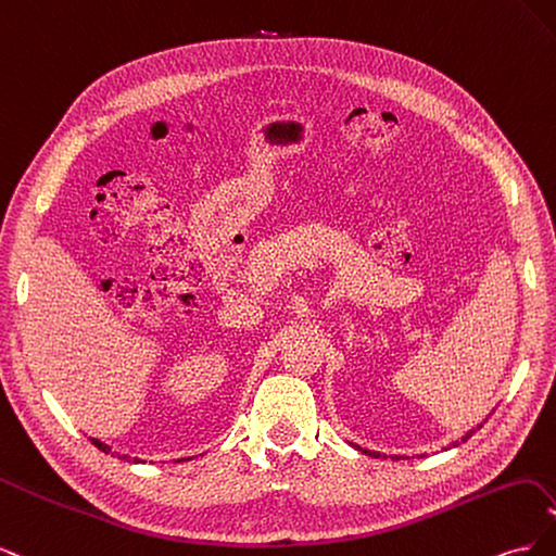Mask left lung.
<instances>
[{"instance_id":"obj_1","label":"left lung","mask_w":556,"mask_h":556,"mask_svg":"<svg viewBox=\"0 0 556 556\" xmlns=\"http://www.w3.org/2000/svg\"><path fill=\"white\" fill-rule=\"evenodd\" d=\"M470 435H473V431H468L466 435H464V439H462V443H466L468 439H470ZM459 445V441L457 443H452V447H457ZM352 447H357V450H362L364 454H368V457H382V454L380 452H371V450H364V447H359V445H352ZM392 459H396L399 462V457H392Z\"/></svg>"}]
</instances>
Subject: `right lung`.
Returning <instances> with one entry per match:
<instances>
[{
    "mask_svg": "<svg viewBox=\"0 0 556 556\" xmlns=\"http://www.w3.org/2000/svg\"><path fill=\"white\" fill-rule=\"evenodd\" d=\"M92 441V445L94 447H99V450H102V452H106V454H111V457H117V459H125V462H134V464H137L139 462V457H129V454H117V452H113L111 450V445H106V443H102V441H97V439H90ZM190 459V457H188ZM176 462H182V459H176Z\"/></svg>",
    "mask_w": 556,
    "mask_h": 556,
    "instance_id": "right-lung-1",
    "label": "right lung"
}]
</instances>
